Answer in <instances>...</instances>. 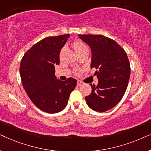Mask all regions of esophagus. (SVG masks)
<instances>
[{"instance_id": "esophagus-1", "label": "esophagus", "mask_w": 151, "mask_h": 151, "mask_svg": "<svg viewBox=\"0 0 151 151\" xmlns=\"http://www.w3.org/2000/svg\"><path fill=\"white\" fill-rule=\"evenodd\" d=\"M77 84H78V86H82V82H80V81H79V80H78V81L77 82Z\"/></svg>"}]
</instances>
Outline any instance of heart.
<instances>
[{"label": "heart", "mask_w": 151, "mask_h": 151, "mask_svg": "<svg viewBox=\"0 0 151 151\" xmlns=\"http://www.w3.org/2000/svg\"><path fill=\"white\" fill-rule=\"evenodd\" d=\"M73 47L76 52H78V51H81L82 49H87L86 45L84 44L83 42H82V41H80V40H77L76 41V42H74L73 43ZM80 72V70H76V73H79Z\"/></svg>", "instance_id": "1"}]
</instances>
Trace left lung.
<instances>
[{
	"label": "left lung",
	"mask_w": 151,
	"mask_h": 151,
	"mask_svg": "<svg viewBox=\"0 0 151 151\" xmlns=\"http://www.w3.org/2000/svg\"><path fill=\"white\" fill-rule=\"evenodd\" d=\"M91 49V68L97 71L98 85L85 97L86 104L98 112H105L118 104L127 88L131 67L127 53L115 40L102 35L79 34Z\"/></svg>",
	"instance_id": "8db88e82"
}]
</instances>
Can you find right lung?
I'll return each instance as SVG.
<instances>
[{
	"label": "right lung",
	"instance_id": "obj_1",
	"mask_svg": "<svg viewBox=\"0 0 151 151\" xmlns=\"http://www.w3.org/2000/svg\"><path fill=\"white\" fill-rule=\"evenodd\" d=\"M69 34L45 38L32 46L22 57L20 74L24 89L41 111L55 113L67 106L77 80H57L55 66L60 64V52Z\"/></svg>",
	"mask_w": 151,
	"mask_h": 151
}]
</instances>
